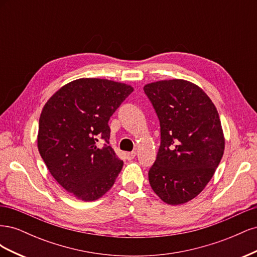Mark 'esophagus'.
Masks as SVG:
<instances>
[{
    "label": "esophagus",
    "instance_id": "obj_1",
    "mask_svg": "<svg viewBox=\"0 0 257 257\" xmlns=\"http://www.w3.org/2000/svg\"><path fill=\"white\" fill-rule=\"evenodd\" d=\"M136 151H132V152H126L125 153V158L128 160V161H131V160H133L135 157H136Z\"/></svg>",
    "mask_w": 257,
    "mask_h": 257
}]
</instances>
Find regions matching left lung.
Returning a JSON list of instances; mask_svg holds the SVG:
<instances>
[{
	"mask_svg": "<svg viewBox=\"0 0 257 257\" xmlns=\"http://www.w3.org/2000/svg\"><path fill=\"white\" fill-rule=\"evenodd\" d=\"M144 91L158 114L161 146L149 170L154 193L168 205L195 198L213 177L225 139L214 104L183 79L148 83Z\"/></svg>",
	"mask_w": 257,
	"mask_h": 257,
	"instance_id": "obj_1",
	"label": "left lung"
}]
</instances>
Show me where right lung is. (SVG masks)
<instances>
[{"label": "right lung", "instance_id": "right-lung-1", "mask_svg": "<svg viewBox=\"0 0 257 257\" xmlns=\"http://www.w3.org/2000/svg\"><path fill=\"white\" fill-rule=\"evenodd\" d=\"M133 90L108 79L80 78L63 85L45 104L38 151L52 177L77 199L102 197L120 174L123 161L108 145V121Z\"/></svg>", "mask_w": 257, "mask_h": 257}]
</instances>
